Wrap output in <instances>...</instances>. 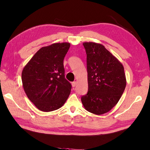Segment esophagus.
<instances>
[{
    "label": "esophagus",
    "instance_id": "1",
    "mask_svg": "<svg viewBox=\"0 0 150 150\" xmlns=\"http://www.w3.org/2000/svg\"><path fill=\"white\" fill-rule=\"evenodd\" d=\"M76 84H77V82H76V81H73V82L72 83V87H75L76 85Z\"/></svg>",
    "mask_w": 150,
    "mask_h": 150
}]
</instances>
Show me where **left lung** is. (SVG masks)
Returning a JSON list of instances; mask_svg holds the SVG:
<instances>
[{
	"mask_svg": "<svg viewBox=\"0 0 150 150\" xmlns=\"http://www.w3.org/2000/svg\"><path fill=\"white\" fill-rule=\"evenodd\" d=\"M86 53L88 90L81 97L86 111L100 115L115 106L126 86L122 64L101 44L83 42Z\"/></svg>",
	"mask_w": 150,
	"mask_h": 150,
	"instance_id": "8db88e82",
	"label": "left lung"
}]
</instances>
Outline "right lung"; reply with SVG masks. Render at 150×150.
Instances as JSON below:
<instances>
[{"label": "right lung", "mask_w": 150, "mask_h": 150, "mask_svg": "<svg viewBox=\"0 0 150 150\" xmlns=\"http://www.w3.org/2000/svg\"><path fill=\"white\" fill-rule=\"evenodd\" d=\"M70 45L62 42L42 47L23 69L25 92L40 111L57 110L69 96L72 86L65 78L64 59Z\"/></svg>", "instance_id": "add662e5"}]
</instances>
